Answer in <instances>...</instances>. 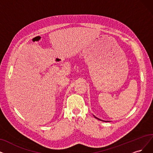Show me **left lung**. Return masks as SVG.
I'll use <instances>...</instances> for the list:
<instances>
[{"mask_svg": "<svg viewBox=\"0 0 153 153\" xmlns=\"http://www.w3.org/2000/svg\"><path fill=\"white\" fill-rule=\"evenodd\" d=\"M94 117H95V118H96L97 119H99V120H100V119H99V118H97V117H95V116H94ZM102 121H103V120H102Z\"/></svg>", "mask_w": 153, "mask_h": 153, "instance_id": "obj_1", "label": "left lung"}]
</instances>
